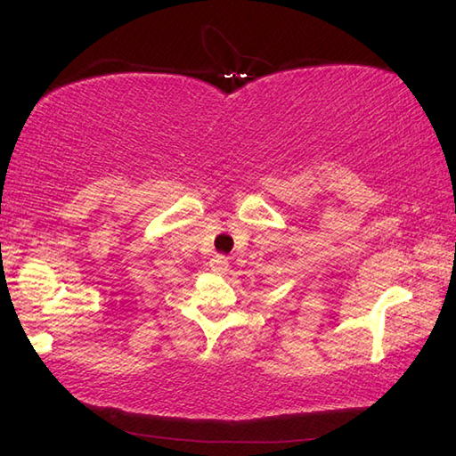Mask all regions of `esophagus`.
Instances as JSON below:
<instances>
[{
	"instance_id": "1",
	"label": "esophagus",
	"mask_w": 456,
	"mask_h": 456,
	"mask_svg": "<svg viewBox=\"0 0 456 456\" xmlns=\"http://www.w3.org/2000/svg\"><path fill=\"white\" fill-rule=\"evenodd\" d=\"M210 269L215 271V273H226L228 271V257H224V256H215L210 259Z\"/></svg>"
}]
</instances>
